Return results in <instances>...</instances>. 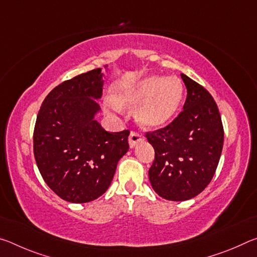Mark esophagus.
I'll return each instance as SVG.
<instances>
[{"label": "esophagus", "mask_w": 257, "mask_h": 257, "mask_svg": "<svg viewBox=\"0 0 257 257\" xmlns=\"http://www.w3.org/2000/svg\"><path fill=\"white\" fill-rule=\"evenodd\" d=\"M143 139H144V136H143L142 133L136 132V130H132V133H130V136H129V145H130V147L136 146L137 143L143 141Z\"/></svg>", "instance_id": "esophagus-1"}]
</instances>
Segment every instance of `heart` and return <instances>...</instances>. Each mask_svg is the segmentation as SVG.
<instances>
[{
  "instance_id": "obj_1",
  "label": "heart",
  "mask_w": 257,
  "mask_h": 257,
  "mask_svg": "<svg viewBox=\"0 0 257 257\" xmlns=\"http://www.w3.org/2000/svg\"><path fill=\"white\" fill-rule=\"evenodd\" d=\"M184 87L177 77L151 76L123 89L115 102L123 106H136L139 124L146 128L162 127L172 119L180 105Z\"/></svg>"
}]
</instances>
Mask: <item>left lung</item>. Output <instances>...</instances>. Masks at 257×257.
<instances>
[{
	"instance_id": "8db88e82",
	"label": "left lung",
	"mask_w": 257,
	"mask_h": 257,
	"mask_svg": "<svg viewBox=\"0 0 257 257\" xmlns=\"http://www.w3.org/2000/svg\"><path fill=\"white\" fill-rule=\"evenodd\" d=\"M187 98L177 118L146 132L155 158L149 177L155 193L169 201H187L206 188L219 164L224 132L212 95L181 73Z\"/></svg>"
}]
</instances>
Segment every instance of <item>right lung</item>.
<instances>
[{
	"label": "right lung",
	"mask_w": 257,
	"mask_h": 257,
	"mask_svg": "<svg viewBox=\"0 0 257 257\" xmlns=\"http://www.w3.org/2000/svg\"><path fill=\"white\" fill-rule=\"evenodd\" d=\"M101 69L61 82L38 111L34 155L43 179L64 201L87 203L107 190L119 160L129 150L128 129L106 132L96 120Z\"/></svg>",
	"instance_id": "1"
}]
</instances>
